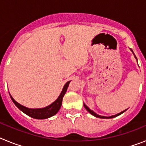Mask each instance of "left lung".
Masks as SVG:
<instances>
[{
	"mask_svg": "<svg viewBox=\"0 0 146 146\" xmlns=\"http://www.w3.org/2000/svg\"><path fill=\"white\" fill-rule=\"evenodd\" d=\"M131 51H132V50H131ZM132 52H133V51H132ZM135 58L137 59V58H136V56H135ZM84 107H85V108H86V109L87 110L88 112V113H90L91 115H93L94 116L96 117V118H115V117L118 116V115H120L122 114V113H124V112L126 110H123V111L121 112V113H118V114H116V115H112V116H110V117H106V116H102V115H99L96 114V113H94V112L93 111V110H91V109H89L88 107L86 106V104H84Z\"/></svg>",
	"mask_w": 146,
	"mask_h": 146,
	"instance_id": "1",
	"label": "left lung"
}]
</instances>
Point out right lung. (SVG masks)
Returning a JSON list of instances; mask_svg holds the SVG:
<instances>
[{"label":"right lung","mask_w":146,"mask_h":146,"mask_svg":"<svg viewBox=\"0 0 146 146\" xmlns=\"http://www.w3.org/2000/svg\"><path fill=\"white\" fill-rule=\"evenodd\" d=\"M69 82H70V81H69V82H67L66 83L64 88L62 90L61 93H60V96H58V98L53 103H52V104H50L49 106L44 108L31 109V108H25V107L23 106V105H21V104H19L18 102H17L15 99H13L12 96H11L10 94L9 95L10 96H11V100H12L13 102H14V104H15L22 112H23V113H25V114L28 115V116L31 117V118H36V119H45V118H50V117L53 116L54 115H55L58 112L60 107H61L63 97H64V94L66 92L67 88L69 86Z\"/></svg>","instance_id":"right-lung-1"}]
</instances>
